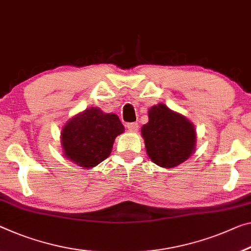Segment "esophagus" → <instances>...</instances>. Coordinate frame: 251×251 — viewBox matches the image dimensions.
<instances>
[{
	"mask_svg": "<svg viewBox=\"0 0 251 251\" xmlns=\"http://www.w3.org/2000/svg\"><path fill=\"white\" fill-rule=\"evenodd\" d=\"M138 123L136 122H132V123H128L126 125V128H128L129 131H131V132H136V131L138 130Z\"/></svg>",
	"mask_w": 251,
	"mask_h": 251,
	"instance_id": "obj_1",
	"label": "esophagus"
}]
</instances>
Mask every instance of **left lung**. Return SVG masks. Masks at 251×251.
Listing matches in <instances>:
<instances>
[{"label":"left lung","instance_id":"left-lung-1","mask_svg":"<svg viewBox=\"0 0 251 251\" xmlns=\"http://www.w3.org/2000/svg\"><path fill=\"white\" fill-rule=\"evenodd\" d=\"M149 121L141 128L147 155L164 168L176 167L190 158L196 148L194 125L164 103L148 111Z\"/></svg>","mask_w":251,"mask_h":251}]
</instances>
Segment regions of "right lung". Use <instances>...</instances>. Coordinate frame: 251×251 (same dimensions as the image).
Segmentation results:
<instances>
[{"mask_svg": "<svg viewBox=\"0 0 251 251\" xmlns=\"http://www.w3.org/2000/svg\"><path fill=\"white\" fill-rule=\"evenodd\" d=\"M125 126L114 113L88 107L65 123L60 142L64 157L85 169L93 168L112 151L115 138Z\"/></svg>", "mask_w": 251, "mask_h": 251, "instance_id": "add662e5", "label": "right lung"}]
</instances>
